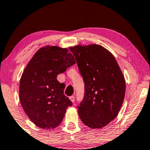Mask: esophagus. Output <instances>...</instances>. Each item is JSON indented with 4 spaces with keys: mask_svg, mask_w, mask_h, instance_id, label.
<instances>
[{
    "mask_svg": "<svg viewBox=\"0 0 150 150\" xmlns=\"http://www.w3.org/2000/svg\"><path fill=\"white\" fill-rule=\"evenodd\" d=\"M69 100L74 103V102H75V97L74 96H70V97H69Z\"/></svg>",
    "mask_w": 150,
    "mask_h": 150,
    "instance_id": "obj_1",
    "label": "esophagus"
}]
</instances>
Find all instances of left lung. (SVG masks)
Listing matches in <instances>:
<instances>
[{"instance_id": "left-lung-1", "label": "left lung", "mask_w": 150, "mask_h": 150, "mask_svg": "<svg viewBox=\"0 0 150 150\" xmlns=\"http://www.w3.org/2000/svg\"><path fill=\"white\" fill-rule=\"evenodd\" d=\"M85 83L80 119L91 128H101L117 115L124 101L126 82L115 58L98 44L71 47Z\"/></svg>"}]
</instances>
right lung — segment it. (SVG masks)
I'll list each match as a JSON object with an SVG mask.
<instances>
[{"label":"right lung","mask_w":150,"mask_h":150,"mask_svg":"<svg viewBox=\"0 0 150 150\" xmlns=\"http://www.w3.org/2000/svg\"><path fill=\"white\" fill-rule=\"evenodd\" d=\"M75 63L67 48L48 46L40 48L26 65L20 81V101L36 126L48 130L56 128L72 105L63 93L65 84L57 77Z\"/></svg>","instance_id":"obj_1"}]
</instances>
